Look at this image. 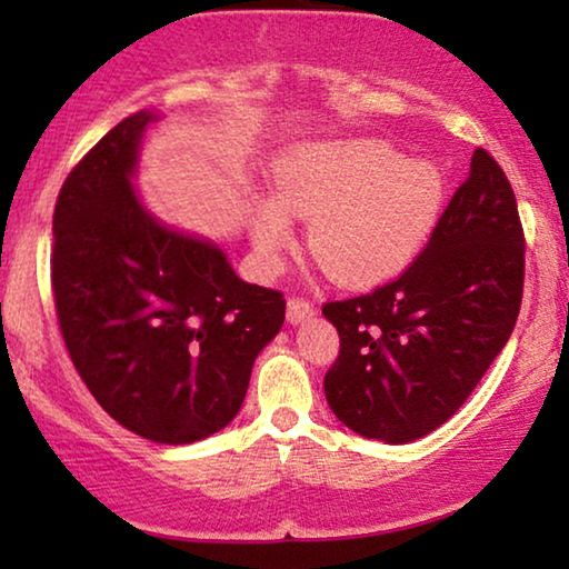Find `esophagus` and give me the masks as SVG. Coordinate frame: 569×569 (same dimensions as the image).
Listing matches in <instances>:
<instances>
[{
    "label": "esophagus",
    "instance_id": "obj_1",
    "mask_svg": "<svg viewBox=\"0 0 569 569\" xmlns=\"http://www.w3.org/2000/svg\"><path fill=\"white\" fill-rule=\"evenodd\" d=\"M316 316V306L306 298H290L287 302V321L290 323H300L306 321V318H313Z\"/></svg>",
    "mask_w": 569,
    "mask_h": 569
}]
</instances>
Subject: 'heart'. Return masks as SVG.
Masks as SVG:
<instances>
[{
	"mask_svg": "<svg viewBox=\"0 0 569 569\" xmlns=\"http://www.w3.org/2000/svg\"><path fill=\"white\" fill-rule=\"evenodd\" d=\"M279 201L253 222L256 251L277 263L292 238L290 217L308 222V251L333 282L370 287L407 267L438 228L446 178L378 139H339L295 152L279 168Z\"/></svg>",
	"mask_w": 569,
	"mask_h": 569,
	"instance_id": "heart-1",
	"label": "heart"
}]
</instances>
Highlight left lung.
<instances>
[{
  "instance_id": "left-lung-1",
  "label": "left lung",
  "mask_w": 569,
  "mask_h": 569,
  "mask_svg": "<svg viewBox=\"0 0 569 569\" xmlns=\"http://www.w3.org/2000/svg\"><path fill=\"white\" fill-rule=\"evenodd\" d=\"M523 277L516 193L477 147L417 259L391 282L323 306L341 339L323 378L333 415L393 446L448 422L508 345Z\"/></svg>"
}]
</instances>
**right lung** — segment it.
I'll list each match as a JSON object with an SVG mask.
<instances>
[{
  "label": "right lung",
  "instance_id": "1",
  "mask_svg": "<svg viewBox=\"0 0 569 569\" xmlns=\"http://www.w3.org/2000/svg\"><path fill=\"white\" fill-rule=\"evenodd\" d=\"M152 113L108 131L53 207L51 287L67 352L100 407L152 442L186 446L238 415L284 295L236 277L220 248L162 228L129 176Z\"/></svg>",
  "mask_w": 569,
  "mask_h": 569
}]
</instances>
